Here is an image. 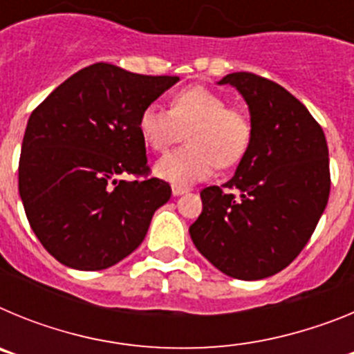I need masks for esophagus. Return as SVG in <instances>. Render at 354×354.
Segmentation results:
<instances>
[{
    "mask_svg": "<svg viewBox=\"0 0 354 354\" xmlns=\"http://www.w3.org/2000/svg\"><path fill=\"white\" fill-rule=\"evenodd\" d=\"M186 192H187V187H184V186H177V184H174V186H171V193H174V196L184 195Z\"/></svg>",
    "mask_w": 354,
    "mask_h": 354,
    "instance_id": "obj_1",
    "label": "esophagus"
}]
</instances>
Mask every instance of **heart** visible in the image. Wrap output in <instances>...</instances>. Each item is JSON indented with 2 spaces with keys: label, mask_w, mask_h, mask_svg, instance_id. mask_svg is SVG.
Returning <instances> with one entry per match:
<instances>
[{
  "label": "heart",
  "mask_w": 354,
  "mask_h": 354,
  "mask_svg": "<svg viewBox=\"0 0 354 354\" xmlns=\"http://www.w3.org/2000/svg\"><path fill=\"white\" fill-rule=\"evenodd\" d=\"M138 129L147 145L167 150L180 142L186 131L187 145L162 156L156 174L177 186L205 179L214 167H230L248 150L252 126L243 111L227 108L220 93L205 86H187L171 99V108L149 104L140 115Z\"/></svg>",
  "instance_id": "obj_1"
}]
</instances>
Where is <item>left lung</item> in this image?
Listing matches in <instances>:
<instances>
[{"mask_svg":"<svg viewBox=\"0 0 354 354\" xmlns=\"http://www.w3.org/2000/svg\"><path fill=\"white\" fill-rule=\"evenodd\" d=\"M250 109L252 140L236 174L200 192L202 214L189 227L214 268L237 280H262L305 248L330 196L324 133L308 109L274 81L227 74Z\"/></svg>","mask_w":354,"mask_h":354,"instance_id":"8db88e82","label":"left lung"}]
</instances>
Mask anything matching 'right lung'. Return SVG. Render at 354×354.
Segmentation results:
<instances>
[{"label":"right lung","mask_w":354,"mask_h":354,"mask_svg":"<svg viewBox=\"0 0 354 354\" xmlns=\"http://www.w3.org/2000/svg\"><path fill=\"white\" fill-rule=\"evenodd\" d=\"M179 81L93 64L53 90L28 120L19 195L42 246L64 266L99 271L142 245L170 184L147 179L143 109ZM127 174L145 180L123 179Z\"/></svg>","instance_id":"right-lung-1"}]
</instances>
